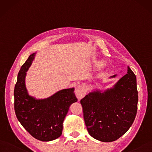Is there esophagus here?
Segmentation results:
<instances>
[{
    "instance_id": "esophagus-1",
    "label": "esophagus",
    "mask_w": 152,
    "mask_h": 152,
    "mask_svg": "<svg viewBox=\"0 0 152 152\" xmlns=\"http://www.w3.org/2000/svg\"><path fill=\"white\" fill-rule=\"evenodd\" d=\"M75 94L76 96L78 99L83 98L86 94V89L85 88L83 85H79L75 89Z\"/></svg>"
}]
</instances>
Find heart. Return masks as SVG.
Listing matches in <instances>:
<instances>
[{"label": "heart", "mask_w": 152, "mask_h": 152, "mask_svg": "<svg viewBox=\"0 0 152 152\" xmlns=\"http://www.w3.org/2000/svg\"><path fill=\"white\" fill-rule=\"evenodd\" d=\"M105 64H106L104 61H102L98 64V68H102V67H104L105 66Z\"/></svg>", "instance_id": "heart-1"}]
</instances>
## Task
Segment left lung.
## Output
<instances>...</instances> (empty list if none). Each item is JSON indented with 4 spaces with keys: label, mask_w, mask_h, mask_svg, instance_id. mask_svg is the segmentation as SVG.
I'll list each match as a JSON object with an SVG mask.
<instances>
[{
    "label": "left lung",
    "mask_w": 152,
    "mask_h": 152,
    "mask_svg": "<svg viewBox=\"0 0 152 152\" xmlns=\"http://www.w3.org/2000/svg\"><path fill=\"white\" fill-rule=\"evenodd\" d=\"M138 99L137 77L128 66L127 74L113 88L103 93H90L81 99L89 134L104 142L120 138L135 118Z\"/></svg>",
    "instance_id": "8db88e82"
}]
</instances>
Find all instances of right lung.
<instances>
[{"label":"right lung","mask_w":152,"mask_h":152,"mask_svg":"<svg viewBox=\"0 0 152 152\" xmlns=\"http://www.w3.org/2000/svg\"><path fill=\"white\" fill-rule=\"evenodd\" d=\"M34 58L29 56L18 73L14 88V110L17 118L34 138L42 142L59 137L63 123L70 105L76 102L75 89H64L44 99H37L27 93L25 85L26 71Z\"/></svg>","instance_id":"1"}]
</instances>
